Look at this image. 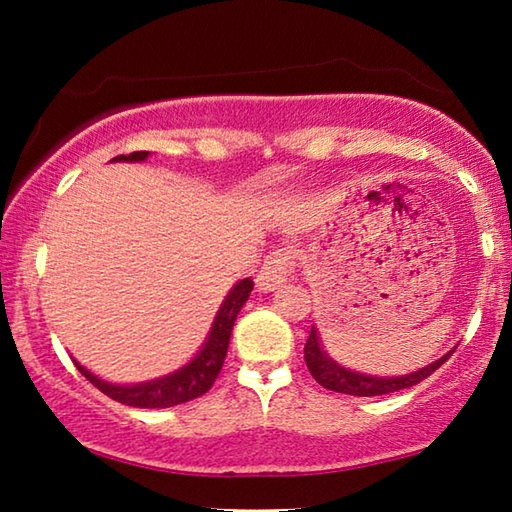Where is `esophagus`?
Returning <instances> with one entry per match:
<instances>
[{"instance_id":"1","label":"esophagus","mask_w":512,"mask_h":512,"mask_svg":"<svg viewBox=\"0 0 512 512\" xmlns=\"http://www.w3.org/2000/svg\"><path fill=\"white\" fill-rule=\"evenodd\" d=\"M293 268H296V255L289 248H275L271 255L264 259V266L259 268L255 277L259 291H273L280 287L282 282H287Z\"/></svg>"}]
</instances>
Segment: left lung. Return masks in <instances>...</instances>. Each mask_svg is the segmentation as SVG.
<instances>
[{
	"label": "left lung",
	"mask_w": 512,
	"mask_h": 512,
	"mask_svg": "<svg viewBox=\"0 0 512 512\" xmlns=\"http://www.w3.org/2000/svg\"><path fill=\"white\" fill-rule=\"evenodd\" d=\"M452 352H447L445 357H440L438 361H433L431 366L415 370L411 375L404 377H370V375H359L354 370H345L339 363L332 361L320 348V341L316 336V329L311 327L309 339L305 343V361L307 368L311 372L320 386L327 388V391L334 393H345V395H357V397H372V395H388V393H397L402 388H411L415 384H420L422 379H427L433 375L443 363L452 357Z\"/></svg>",
	"instance_id": "left-lung-1"
}]
</instances>
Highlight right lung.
<instances>
[{
    "instance_id": "1",
    "label": "right lung",
    "mask_w": 512,
    "mask_h": 512,
    "mask_svg": "<svg viewBox=\"0 0 512 512\" xmlns=\"http://www.w3.org/2000/svg\"><path fill=\"white\" fill-rule=\"evenodd\" d=\"M149 158V151H135L128 155H117L112 158L115 162H142ZM250 291H253V280H241L239 284L232 287V291L225 296L219 314L214 318L212 332L207 336V343L203 350L196 354L192 363H187L185 368H180L173 375H167L155 381H146V384L137 386H117L108 384L99 377H94L90 370L76 363L81 375L99 388L103 395H108L110 400L121 402L126 406H137V409H167V406H176L189 400H196L203 393L212 388V384L219 377L221 366L225 361V354H228V343L232 334V325H235L237 314L244 307L248 300Z\"/></svg>"
}]
</instances>
